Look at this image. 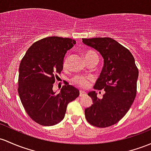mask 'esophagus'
Returning a JSON list of instances; mask_svg holds the SVG:
<instances>
[{
    "label": "esophagus",
    "mask_w": 151,
    "mask_h": 151,
    "mask_svg": "<svg viewBox=\"0 0 151 151\" xmlns=\"http://www.w3.org/2000/svg\"><path fill=\"white\" fill-rule=\"evenodd\" d=\"M86 95V93L85 91H80V94H79V96L80 97H83L85 96Z\"/></svg>",
    "instance_id": "obj_1"
}]
</instances>
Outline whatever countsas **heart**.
Returning <instances> with one entry per match:
<instances>
[{
    "instance_id": "obj_1",
    "label": "heart",
    "mask_w": 151,
    "mask_h": 151,
    "mask_svg": "<svg viewBox=\"0 0 151 151\" xmlns=\"http://www.w3.org/2000/svg\"><path fill=\"white\" fill-rule=\"evenodd\" d=\"M92 57H98L96 53L93 51H87L85 52V58L86 59L88 60V58H92ZM68 56L66 57L63 62V66L64 68H66L68 65ZM73 81L76 85L79 86L81 87H86L88 86L89 84V81L86 78L83 77V76H76L73 78Z\"/></svg>"
}]
</instances>
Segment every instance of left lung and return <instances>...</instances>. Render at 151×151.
I'll return each instance as SVG.
<instances>
[{
    "label": "left lung",
    "instance_id": "obj_1",
    "mask_svg": "<svg viewBox=\"0 0 151 151\" xmlns=\"http://www.w3.org/2000/svg\"><path fill=\"white\" fill-rule=\"evenodd\" d=\"M82 40L103 58V68L93 88L105 91L102 99L97 98L95 91L88 93L93 104L85 109L86 118L96 127H109L120 120L133 103L138 70L132 53L116 40L109 37Z\"/></svg>",
    "mask_w": 151,
    "mask_h": 151
}]
</instances>
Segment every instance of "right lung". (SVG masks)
Returning <instances> with one entry per match:
<instances>
[{"label": "right lung", "mask_w": 151, "mask_h": 151, "mask_svg": "<svg viewBox=\"0 0 151 151\" xmlns=\"http://www.w3.org/2000/svg\"><path fill=\"white\" fill-rule=\"evenodd\" d=\"M76 42L60 37H45L34 43L22 60L19 70V95L29 116L38 124L52 126L64 119L68 104L79 90L66 83L53 91L57 74L63 69L68 50Z\"/></svg>", "instance_id": "1"}]
</instances>
